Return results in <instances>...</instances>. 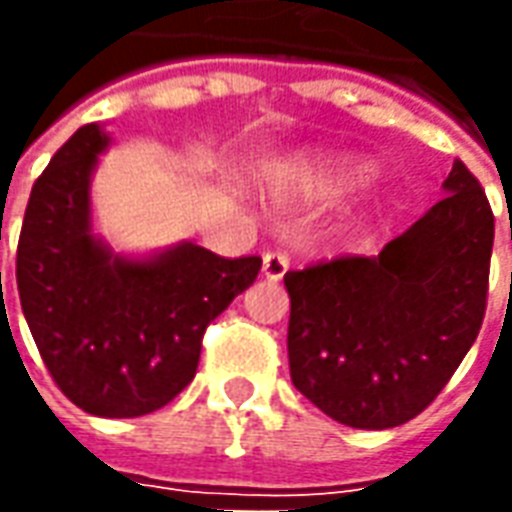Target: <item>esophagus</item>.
I'll return each mask as SVG.
<instances>
[{"instance_id": "obj_1", "label": "esophagus", "mask_w": 512, "mask_h": 512, "mask_svg": "<svg viewBox=\"0 0 512 512\" xmlns=\"http://www.w3.org/2000/svg\"><path fill=\"white\" fill-rule=\"evenodd\" d=\"M288 266V257L279 255V252H266L263 255V277L271 279V282H279V279L285 277Z\"/></svg>"}]
</instances>
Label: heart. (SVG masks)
I'll return each mask as SVG.
<instances>
[{
  "instance_id": "b5f03b06",
  "label": "heart",
  "mask_w": 512,
  "mask_h": 512,
  "mask_svg": "<svg viewBox=\"0 0 512 512\" xmlns=\"http://www.w3.org/2000/svg\"><path fill=\"white\" fill-rule=\"evenodd\" d=\"M376 175V164L354 153H301L268 175L266 191L277 208H312L348 191L362 189Z\"/></svg>"
}]
</instances>
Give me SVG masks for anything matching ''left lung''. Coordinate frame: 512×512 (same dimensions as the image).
Returning <instances> with one entry per match:
<instances>
[{
	"label": "left lung",
	"instance_id": "obj_1",
	"mask_svg": "<svg viewBox=\"0 0 512 512\" xmlns=\"http://www.w3.org/2000/svg\"><path fill=\"white\" fill-rule=\"evenodd\" d=\"M370 257L288 271L290 378L326 417L397 428L439 395L483 326L494 213L463 161Z\"/></svg>",
	"mask_w": 512,
	"mask_h": 512
}]
</instances>
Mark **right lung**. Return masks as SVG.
Instances as JSON below:
<instances>
[{
  "instance_id": "add662e5",
  "label": "right lung",
  "mask_w": 512,
  "mask_h": 512,
  "mask_svg": "<svg viewBox=\"0 0 512 512\" xmlns=\"http://www.w3.org/2000/svg\"><path fill=\"white\" fill-rule=\"evenodd\" d=\"M112 147L82 126L29 194L18 238L21 310L51 378L87 414L142 417L197 373L202 334L255 282L260 257L224 260L191 241L115 252L93 222V175Z\"/></svg>"
}]
</instances>
